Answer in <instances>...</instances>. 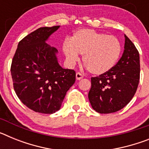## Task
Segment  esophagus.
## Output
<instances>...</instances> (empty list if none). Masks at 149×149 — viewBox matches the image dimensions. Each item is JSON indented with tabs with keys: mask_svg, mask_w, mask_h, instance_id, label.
Instances as JSON below:
<instances>
[{
	"mask_svg": "<svg viewBox=\"0 0 149 149\" xmlns=\"http://www.w3.org/2000/svg\"><path fill=\"white\" fill-rule=\"evenodd\" d=\"M83 77H84V75H83L81 72H77V73H76V79H77V80H81Z\"/></svg>",
	"mask_w": 149,
	"mask_h": 149,
	"instance_id": "obj_1",
	"label": "esophagus"
}]
</instances>
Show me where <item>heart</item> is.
<instances>
[{"label": "heart", "instance_id": "obj_1", "mask_svg": "<svg viewBox=\"0 0 149 149\" xmlns=\"http://www.w3.org/2000/svg\"><path fill=\"white\" fill-rule=\"evenodd\" d=\"M63 49L69 63H77L78 54H81L84 65L91 73L102 74L116 64L122 52V45L115 36L83 29L74 34L71 41L63 42Z\"/></svg>", "mask_w": 149, "mask_h": 149}]
</instances>
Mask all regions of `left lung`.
Segmentation results:
<instances>
[{
    "label": "left lung",
    "instance_id": "left-lung-1",
    "mask_svg": "<svg viewBox=\"0 0 149 149\" xmlns=\"http://www.w3.org/2000/svg\"><path fill=\"white\" fill-rule=\"evenodd\" d=\"M125 50L112 69L91 77L89 102L99 113L119 111L131 101L137 89L140 74L139 51L125 35Z\"/></svg>",
    "mask_w": 149,
    "mask_h": 149
}]
</instances>
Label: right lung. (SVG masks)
Returning a JSON list of instances; mask_svg holds the SVG:
<instances>
[{"label": "right lung", "instance_id": "obj_1", "mask_svg": "<svg viewBox=\"0 0 149 149\" xmlns=\"http://www.w3.org/2000/svg\"><path fill=\"white\" fill-rule=\"evenodd\" d=\"M60 26L38 28L18 42L11 64L13 87L22 103L37 113L60 109L67 91L75 82V71L59 65L56 48L45 42Z\"/></svg>", "mask_w": 149, "mask_h": 149}]
</instances>
